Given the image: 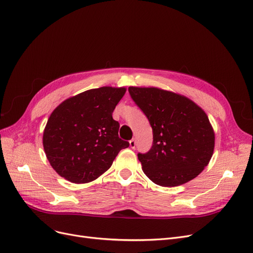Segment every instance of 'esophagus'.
Here are the masks:
<instances>
[{"mask_svg": "<svg viewBox=\"0 0 253 253\" xmlns=\"http://www.w3.org/2000/svg\"><path fill=\"white\" fill-rule=\"evenodd\" d=\"M129 146H130V148H135L136 147V140L133 138L132 140H129Z\"/></svg>", "mask_w": 253, "mask_h": 253, "instance_id": "esophagus-1", "label": "esophagus"}]
</instances>
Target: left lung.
I'll return each mask as SVG.
<instances>
[{
    "label": "left lung",
    "instance_id": "1",
    "mask_svg": "<svg viewBox=\"0 0 253 253\" xmlns=\"http://www.w3.org/2000/svg\"><path fill=\"white\" fill-rule=\"evenodd\" d=\"M128 92L153 128V146L138 155L145 175L162 187L195 178L215 147L214 128L205 111L185 95L157 87L130 86Z\"/></svg>",
    "mask_w": 253,
    "mask_h": 253
}]
</instances>
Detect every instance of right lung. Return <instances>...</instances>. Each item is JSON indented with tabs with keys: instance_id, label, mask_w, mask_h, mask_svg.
I'll return each instance as SVG.
<instances>
[{
	"instance_id": "add662e5",
	"label": "right lung",
	"mask_w": 253,
	"mask_h": 253,
	"mask_svg": "<svg viewBox=\"0 0 253 253\" xmlns=\"http://www.w3.org/2000/svg\"><path fill=\"white\" fill-rule=\"evenodd\" d=\"M125 87L90 89L63 100L49 115L42 144L50 166L65 179L86 184L104 174L119 151L128 147L118 137L112 113Z\"/></svg>"
}]
</instances>
